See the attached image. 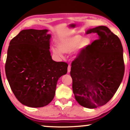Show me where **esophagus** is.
<instances>
[{
	"instance_id": "esophagus-1",
	"label": "esophagus",
	"mask_w": 130,
	"mask_h": 130,
	"mask_svg": "<svg viewBox=\"0 0 130 130\" xmlns=\"http://www.w3.org/2000/svg\"><path fill=\"white\" fill-rule=\"evenodd\" d=\"M70 70H71V66L70 65H69L68 68H67V72L70 73Z\"/></svg>"
}]
</instances>
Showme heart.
I'll use <instances>...</instances> for the list:
<instances>
[{
  "instance_id": "heart-1",
  "label": "heart",
  "mask_w": 130,
  "mask_h": 130,
  "mask_svg": "<svg viewBox=\"0 0 130 130\" xmlns=\"http://www.w3.org/2000/svg\"><path fill=\"white\" fill-rule=\"evenodd\" d=\"M90 43L91 40L89 37L74 35L59 41L57 43L58 48L53 47L52 51L55 56L58 57H63V53L69 54L72 52L74 57H77L89 47Z\"/></svg>"
}]
</instances>
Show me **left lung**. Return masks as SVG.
Instances as JSON below:
<instances>
[{
	"label": "left lung",
	"instance_id": "8db88e82",
	"mask_svg": "<svg viewBox=\"0 0 130 130\" xmlns=\"http://www.w3.org/2000/svg\"><path fill=\"white\" fill-rule=\"evenodd\" d=\"M95 40L72 63L70 76L77 102L93 109L106 104L117 92L123 79V48L120 38L105 26L89 29Z\"/></svg>",
	"mask_w": 130,
	"mask_h": 130
}]
</instances>
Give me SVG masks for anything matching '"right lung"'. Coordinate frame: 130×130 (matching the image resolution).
<instances>
[{
	"instance_id": "obj_1",
	"label": "right lung",
	"mask_w": 130,
	"mask_h": 130,
	"mask_svg": "<svg viewBox=\"0 0 130 130\" xmlns=\"http://www.w3.org/2000/svg\"><path fill=\"white\" fill-rule=\"evenodd\" d=\"M48 29H24L10 41L5 72L18 100L31 108L43 107L54 98L59 78L68 64L56 62L50 52Z\"/></svg>"
}]
</instances>
